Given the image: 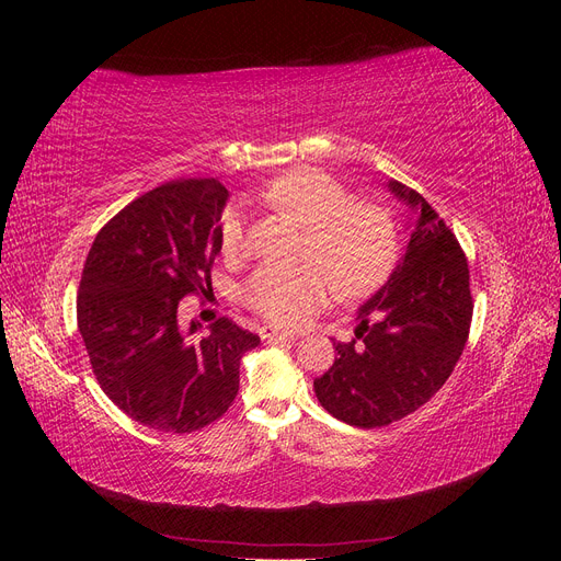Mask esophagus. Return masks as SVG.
<instances>
[{"instance_id": "obj_1", "label": "esophagus", "mask_w": 561, "mask_h": 561, "mask_svg": "<svg viewBox=\"0 0 561 561\" xmlns=\"http://www.w3.org/2000/svg\"><path fill=\"white\" fill-rule=\"evenodd\" d=\"M260 336L264 339V342H293V339H295L293 332H283V330H276V328H262Z\"/></svg>"}]
</instances>
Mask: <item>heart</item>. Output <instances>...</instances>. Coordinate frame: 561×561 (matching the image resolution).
I'll use <instances>...</instances> for the list:
<instances>
[{"label":"heart","mask_w":561,"mask_h":561,"mask_svg":"<svg viewBox=\"0 0 561 561\" xmlns=\"http://www.w3.org/2000/svg\"><path fill=\"white\" fill-rule=\"evenodd\" d=\"M262 201L307 229L304 264L262 266L245 280V307L274 325L299 328L325 307L332 290L348 299L367 297L388 280L398 262V231L375 203L355 201L342 182L316 168H295L271 180ZM219 250L239 254L245 241L241 210L229 208L217 227Z\"/></svg>","instance_id":"heart-1"}]
</instances>
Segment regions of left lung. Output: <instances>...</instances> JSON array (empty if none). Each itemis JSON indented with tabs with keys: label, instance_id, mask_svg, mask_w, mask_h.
<instances>
[{
	"label": "left lung",
	"instance_id": "1",
	"mask_svg": "<svg viewBox=\"0 0 561 561\" xmlns=\"http://www.w3.org/2000/svg\"><path fill=\"white\" fill-rule=\"evenodd\" d=\"M416 210L402 260L358 311L355 339L313 381L318 402L358 428H381L426 404L454 371L472 320L470 271L456 236L428 201L388 182Z\"/></svg>",
	"mask_w": 561,
	"mask_h": 561
}]
</instances>
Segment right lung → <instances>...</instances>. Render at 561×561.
<instances>
[{
	"label": "right lung",
	"instance_id": "add662e5",
	"mask_svg": "<svg viewBox=\"0 0 561 561\" xmlns=\"http://www.w3.org/2000/svg\"><path fill=\"white\" fill-rule=\"evenodd\" d=\"M229 192L206 180L157 186L98 231L83 264L77 322L93 375L133 421L194 433L222 416L239 393L243 353L260 336L219 318L206 336L186 330L180 299L210 290L217 227Z\"/></svg>",
	"mask_w": 561,
	"mask_h": 561
}]
</instances>
